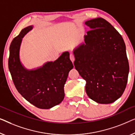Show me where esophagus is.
Returning <instances> with one entry per match:
<instances>
[{
    "instance_id": "34e87169",
    "label": "esophagus",
    "mask_w": 135,
    "mask_h": 135,
    "mask_svg": "<svg viewBox=\"0 0 135 135\" xmlns=\"http://www.w3.org/2000/svg\"><path fill=\"white\" fill-rule=\"evenodd\" d=\"M70 60H71V62L73 63L74 60H75V56H74L73 54H71L70 56Z\"/></svg>"
}]
</instances>
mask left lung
Returning <instances> with one entry per match:
<instances>
[{"label": "left lung", "mask_w": 135, "mask_h": 135, "mask_svg": "<svg viewBox=\"0 0 135 135\" xmlns=\"http://www.w3.org/2000/svg\"><path fill=\"white\" fill-rule=\"evenodd\" d=\"M91 30L84 43L74 49L76 70L86 81L90 99L101 104L113 103L122 96L128 81L129 64L122 36L102 18L87 21Z\"/></svg>", "instance_id": "1"}]
</instances>
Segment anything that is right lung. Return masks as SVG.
I'll return each mask as SVG.
<instances>
[{"label": "right lung", "mask_w": 135, "mask_h": 135, "mask_svg": "<svg viewBox=\"0 0 135 135\" xmlns=\"http://www.w3.org/2000/svg\"><path fill=\"white\" fill-rule=\"evenodd\" d=\"M32 28V26L24 28L11 41L8 68L17 90L26 100L40 109H49L64 100V85L73 65L70 53L66 51L56 60L37 69L24 67L20 61V46L22 38Z\"/></svg>", "instance_id": "add662e5"}]
</instances>
